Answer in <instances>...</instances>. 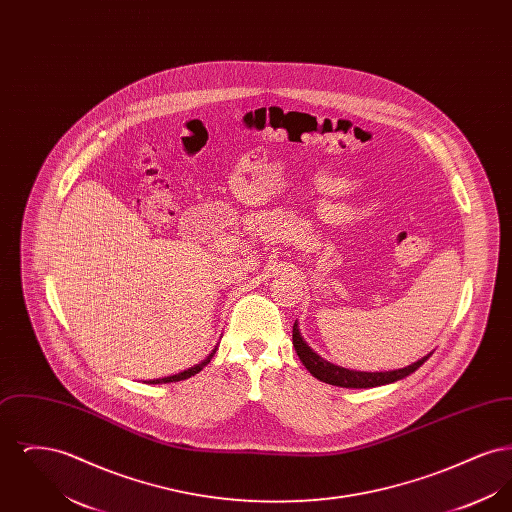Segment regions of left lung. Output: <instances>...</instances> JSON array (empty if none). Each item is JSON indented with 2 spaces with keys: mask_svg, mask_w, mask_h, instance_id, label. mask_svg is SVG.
Returning <instances> with one entry per match:
<instances>
[{
  "mask_svg": "<svg viewBox=\"0 0 512 512\" xmlns=\"http://www.w3.org/2000/svg\"><path fill=\"white\" fill-rule=\"evenodd\" d=\"M293 347L301 359V363L305 365V368L320 380V382H326L330 386H340V388H376V386H384V384H391V382H397V380H403L405 376L413 374L416 368L424 365L428 361V357L432 355H426L422 357L420 361H416L413 365L405 366V368H399V370H388V372H357V370H347V368H341V366L332 365L328 361H324L322 357H318L317 353L303 341V338L299 336V330H297V324H293Z\"/></svg>",
  "mask_w": 512,
  "mask_h": 512,
  "instance_id": "8db88e82",
  "label": "left lung"
}]
</instances>
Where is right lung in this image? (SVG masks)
I'll use <instances>...</instances> for the list:
<instances>
[{
    "instance_id": "1",
    "label": "right lung",
    "mask_w": 512,
    "mask_h": 512,
    "mask_svg": "<svg viewBox=\"0 0 512 512\" xmlns=\"http://www.w3.org/2000/svg\"><path fill=\"white\" fill-rule=\"evenodd\" d=\"M213 355H215V351H213V353H211L203 363L192 366V368H188V370H184V372H178V374H174V376L159 378V380H149V384H169V382H180V380H186V378H190V376L197 374L199 370H203V366L209 365V363H211V359H213Z\"/></svg>"
}]
</instances>
